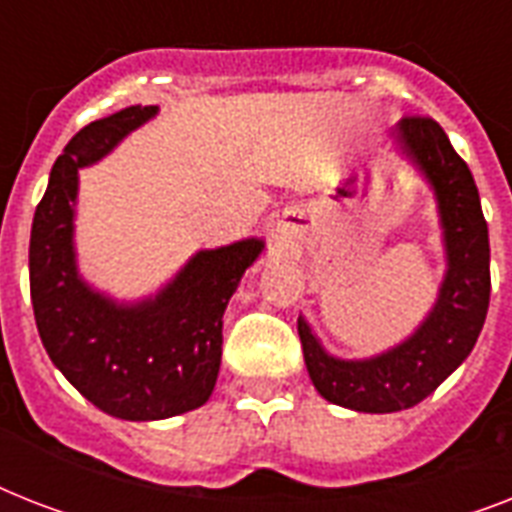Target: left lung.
Listing matches in <instances>:
<instances>
[{"mask_svg": "<svg viewBox=\"0 0 512 512\" xmlns=\"http://www.w3.org/2000/svg\"><path fill=\"white\" fill-rule=\"evenodd\" d=\"M396 154L436 199L446 271L436 303L412 335L366 358L332 356L300 313L297 335L313 388L329 404L390 414L428 398L470 356L489 311V228L476 180L433 119H401L390 130Z\"/></svg>", "mask_w": 512, "mask_h": 512, "instance_id": "obj_1", "label": "left lung"}]
</instances>
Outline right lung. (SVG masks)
<instances>
[{
	"label": "right lung",
	"mask_w": 512,
	"mask_h": 512,
	"mask_svg": "<svg viewBox=\"0 0 512 512\" xmlns=\"http://www.w3.org/2000/svg\"><path fill=\"white\" fill-rule=\"evenodd\" d=\"M159 106H130L71 138L34 212L28 244L31 303L52 364L87 401L132 422L199 409L215 390L223 356V313L265 241L257 236L199 249L159 292L116 300L79 273V170L106 159Z\"/></svg>",
	"instance_id": "1"
}]
</instances>
